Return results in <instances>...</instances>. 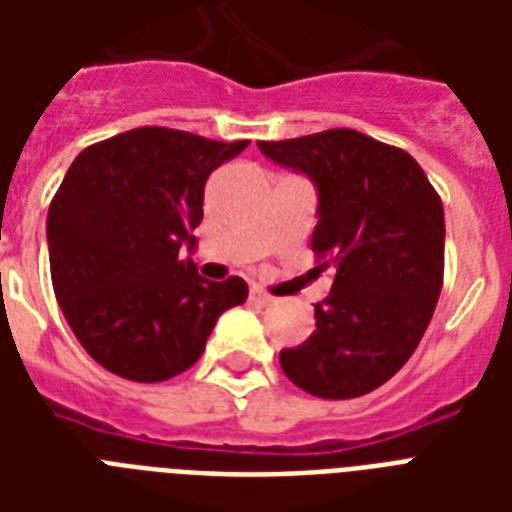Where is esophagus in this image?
<instances>
[{
    "mask_svg": "<svg viewBox=\"0 0 512 512\" xmlns=\"http://www.w3.org/2000/svg\"><path fill=\"white\" fill-rule=\"evenodd\" d=\"M249 303H255V305H273V295H268L265 289L260 287H252L249 289Z\"/></svg>",
    "mask_w": 512,
    "mask_h": 512,
    "instance_id": "obj_1",
    "label": "esophagus"
}]
</instances>
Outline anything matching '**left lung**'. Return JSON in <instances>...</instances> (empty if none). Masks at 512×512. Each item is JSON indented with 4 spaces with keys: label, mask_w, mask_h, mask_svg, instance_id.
<instances>
[{
    "label": "left lung",
    "mask_w": 512,
    "mask_h": 512,
    "mask_svg": "<svg viewBox=\"0 0 512 512\" xmlns=\"http://www.w3.org/2000/svg\"><path fill=\"white\" fill-rule=\"evenodd\" d=\"M268 159L319 188L311 247L335 268L316 332L281 350V369L319 398H356L409 361L444 287V204L404 148L356 130L260 140Z\"/></svg>",
    "instance_id": "1"
}]
</instances>
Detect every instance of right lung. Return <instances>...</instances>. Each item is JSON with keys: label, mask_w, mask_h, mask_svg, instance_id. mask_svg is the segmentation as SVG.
Segmentation results:
<instances>
[{"label": "right lung", "mask_w": 512, "mask_h": 512, "mask_svg": "<svg viewBox=\"0 0 512 512\" xmlns=\"http://www.w3.org/2000/svg\"><path fill=\"white\" fill-rule=\"evenodd\" d=\"M249 140L138 127L87 146L47 212L52 289L76 340L108 372L162 382L204 353L247 281H207L180 260L204 217V185Z\"/></svg>", "instance_id": "1"}]
</instances>
